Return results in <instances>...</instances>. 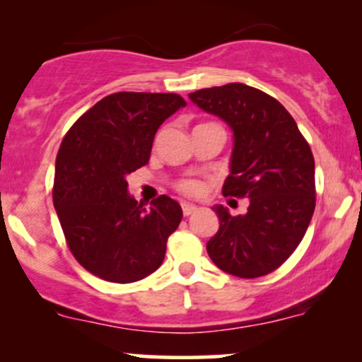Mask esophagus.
Segmentation results:
<instances>
[{"instance_id": "1", "label": "esophagus", "mask_w": 362, "mask_h": 362, "mask_svg": "<svg viewBox=\"0 0 362 362\" xmlns=\"http://www.w3.org/2000/svg\"><path fill=\"white\" fill-rule=\"evenodd\" d=\"M182 211H184V216H190L197 211V207L194 204H189V202H184V204H182Z\"/></svg>"}]
</instances>
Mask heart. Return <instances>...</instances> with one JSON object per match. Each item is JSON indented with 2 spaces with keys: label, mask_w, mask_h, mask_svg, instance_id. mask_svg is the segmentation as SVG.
Listing matches in <instances>:
<instances>
[{
  "label": "heart",
  "mask_w": 362,
  "mask_h": 362,
  "mask_svg": "<svg viewBox=\"0 0 362 362\" xmlns=\"http://www.w3.org/2000/svg\"><path fill=\"white\" fill-rule=\"evenodd\" d=\"M178 190H182L187 195H199L204 190V185H202V182L194 180V178H187V180H182L178 184Z\"/></svg>",
  "instance_id": "1"
}]
</instances>
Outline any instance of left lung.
<instances>
[{
	"instance_id": "obj_1",
	"label": "left lung",
	"mask_w": 362,
	"mask_h": 362,
	"mask_svg": "<svg viewBox=\"0 0 362 362\" xmlns=\"http://www.w3.org/2000/svg\"><path fill=\"white\" fill-rule=\"evenodd\" d=\"M199 109L233 132L223 195L248 197L245 214L214 206L219 230L206 245L231 276L253 279L276 271L308 230L315 211V160L294 119L264 91L228 83L189 93Z\"/></svg>"
}]
</instances>
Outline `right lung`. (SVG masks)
I'll use <instances>...</instances> for the list:
<instances>
[{"label": "right lung", "instance_id": "obj_1", "mask_svg": "<svg viewBox=\"0 0 362 362\" xmlns=\"http://www.w3.org/2000/svg\"><path fill=\"white\" fill-rule=\"evenodd\" d=\"M185 105L177 93L119 91L95 103L62 139L54 207L69 250L93 276L127 284L163 262L182 207L160 195L144 209L127 192L126 177L148 163L158 127Z\"/></svg>", "mask_w": 362, "mask_h": 362}]
</instances>
